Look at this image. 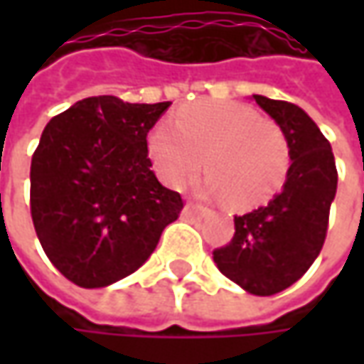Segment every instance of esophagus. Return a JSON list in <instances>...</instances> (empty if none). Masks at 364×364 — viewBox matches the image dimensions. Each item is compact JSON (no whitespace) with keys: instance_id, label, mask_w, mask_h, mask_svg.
Instances as JSON below:
<instances>
[{"instance_id":"34e87169","label":"esophagus","mask_w":364,"mask_h":364,"mask_svg":"<svg viewBox=\"0 0 364 364\" xmlns=\"http://www.w3.org/2000/svg\"><path fill=\"white\" fill-rule=\"evenodd\" d=\"M203 213L204 208L196 203H188L186 204V208H184V215H186V217H200Z\"/></svg>"}]
</instances>
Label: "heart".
<instances>
[{"label": "heart", "mask_w": 364, "mask_h": 364, "mask_svg": "<svg viewBox=\"0 0 364 364\" xmlns=\"http://www.w3.org/2000/svg\"><path fill=\"white\" fill-rule=\"evenodd\" d=\"M147 149L161 178L182 188L204 168L208 192L232 208L267 203L286 182L289 141L284 129L243 103L206 101L158 123Z\"/></svg>", "instance_id": "heart-1"}]
</instances>
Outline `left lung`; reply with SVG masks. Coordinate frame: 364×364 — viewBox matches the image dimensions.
Masks as SVG:
<instances>
[{
	"label": "left lung",
	"instance_id": "8db88e82",
	"mask_svg": "<svg viewBox=\"0 0 364 364\" xmlns=\"http://www.w3.org/2000/svg\"><path fill=\"white\" fill-rule=\"evenodd\" d=\"M289 141L286 184L273 200L235 217V235L213 251L218 272L255 296H273L310 269L328 231L338 172L330 141L300 107L253 95Z\"/></svg>",
	"mask_w": 364,
	"mask_h": 364
}]
</instances>
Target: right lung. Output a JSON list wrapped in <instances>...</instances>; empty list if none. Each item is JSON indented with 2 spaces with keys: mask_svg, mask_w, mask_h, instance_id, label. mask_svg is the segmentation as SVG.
Listing matches in <instances>:
<instances>
[{
  "mask_svg": "<svg viewBox=\"0 0 364 364\" xmlns=\"http://www.w3.org/2000/svg\"><path fill=\"white\" fill-rule=\"evenodd\" d=\"M172 105L113 95L78 101L44 127L30 168V213L44 253L80 287H105L139 269L182 196L161 186L147 133Z\"/></svg>",
  "mask_w": 364,
  "mask_h": 364,
  "instance_id": "add662e5",
  "label": "right lung"
}]
</instances>
